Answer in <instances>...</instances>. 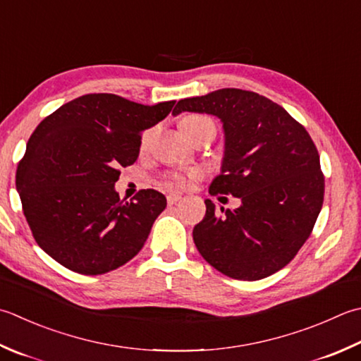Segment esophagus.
Here are the masks:
<instances>
[{"mask_svg": "<svg viewBox=\"0 0 361 361\" xmlns=\"http://www.w3.org/2000/svg\"><path fill=\"white\" fill-rule=\"evenodd\" d=\"M178 200H181V195L180 194H169L167 195V203L169 204H175Z\"/></svg>", "mask_w": 361, "mask_h": 361, "instance_id": "34e87169", "label": "esophagus"}]
</instances>
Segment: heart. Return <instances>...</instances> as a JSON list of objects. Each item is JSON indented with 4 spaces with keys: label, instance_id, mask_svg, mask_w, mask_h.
Here are the masks:
<instances>
[{
    "label": "heart",
    "instance_id": "b5f03b06",
    "mask_svg": "<svg viewBox=\"0 0 361 361\" xmlns=\"http://www.w3.org/2000/svg\"><path fill=\"white\" fill-rule=\"evenodd\" d=\"M204 125H214V123H213V120L208 118V117H204V116H186L185 118H181L180 130H181V133L185 134L188 139H190ZM197 175H199L197 172H190L188 175L172 173V175H169V183H171L172 186L185 188V186L189 185L190 180L195 178Z\"/></svg>",
    "mask_w": 361,
    "mask_h": 361
}]
</instances>
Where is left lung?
Here are the masks:
<instances>
[{
	"instance_id": "obj_1",
	"label": "left lung",
	"mask_w": 361,
	"mask_h": 361,
	"mask_svg": "<svg viewBox=\"0 0 361 361\" xmlns=\"http://www.w3.org/2000/svg\"><path fill=\"white\" fill-rule=\"evenodd\" d=\"M185 111L221 118L225 152L209 194L241 199L236 209L221 208L222 216L204 200L207 214L192 231L197 250L227 277H269L298 255L321 213L324 175L314 142L280 104L250 90L185 98L172 114Z\"/></svg>"
}]
</instances>
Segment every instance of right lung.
I'll use <instances>...</instances> for the list:
<instances>
[{
	"label": "right lung",
	"mask_w": 361,
	"mask_h": 361,
	"mask_svg": "<svg viewBox=\"0 0 361 361\" xmlns=\"http://www.w3.org/2000/svg\"><path fill=\"white\" fill-rule=\"evenodd\" d=\"M175 102L145 106L114 94H87L39 123L18 162L16 185L35 243L67 269L100 275L136 257L166 197L116 192L118 167L134 164L144 130Z\"/></svg>",
	"instance_id": "1"
}]
</instances>
